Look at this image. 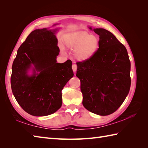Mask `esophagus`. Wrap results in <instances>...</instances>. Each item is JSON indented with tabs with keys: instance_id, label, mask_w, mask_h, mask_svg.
<instances>
[{
	"instance_id": "esophagus-1",
	"label": "esophagus",
	"mask_w": 148,
	"mask_h": 148,
	"mask_svg": "<svg viewBox=\"0 0 148 148\" xmlns=\"http://www.w3.org/2000/svg\"><path fill=\"white\" fill-rule=\"evenodd\" d=\"M72 69L74 72H76V71L77 70V65L76 64H73L72 65Z\"/></svg>"
}]
</instances>
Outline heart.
<instances>
[{"mask_svg":"<svg viewBox=\"0 0 148 148\" xmlns=\"http://www.w3.org/2000/svg\"><path fill=\"white\" fill-rule=\"evenodd\" d=\"M67 47L75 49V57L79 60H86L95 56L99 48V40L87 33L70 36L65 41Z\"/></svg>","mask_w":148,"mask_h":148,"instance_id":"heart-1","label":"heart"}]
</instances>
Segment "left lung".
Returning <instances> with one entry per match:
<instances>
[{
	"label": "left lung",
	"instance_id": "obj_1",
	"mask_svg": "<svg viewBox=\"0 0 148 148\" xmlns=\"http://www.w3.org/2000/svg\"><path fill=\"white\" fill-rule=\"evenodd\" d=\"M93 31L99 36V48L91 59L77 62V77L83 106L94 114L108 115L119 108L129 92L130 61L127 49L112 33L103 28Z\"/></svg>",
	"mask_w": 148,
	"mask_h": 148
}]
</instances>
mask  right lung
Listing matches in <instances>:
<instances>
[{"label":"right lung","mask_w":148,"mask_h":148,"mask_svg":"<svg viewBox=\"0 0 148 148\" xmlns=\"http://www.w3.org/2000/svg\"><path fill=\"white\" fill-rule=\"evenodd\" d=\"M57 30L32 31L18 49L12 65L13 95L21 108L31 115L46 116L59 110L62 89L73 77L70 60L57 63L60 52ZM32 64L34 73L29 76L27 71Z\"/></svg>","instance_id":"add662e5"}]
</instances>
